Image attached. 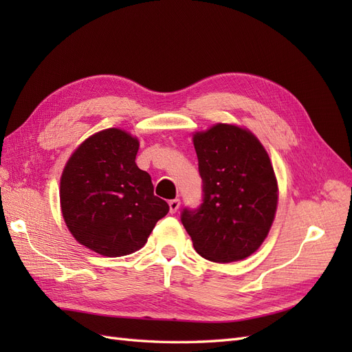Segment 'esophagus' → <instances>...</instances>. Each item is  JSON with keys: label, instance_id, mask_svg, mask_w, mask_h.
Here are the masks:
<instances>
[{"label": "esophagus", "instance_id": "esophagus-1", "mask_svg": "<svg viewBox=\"0 0 352 352\" xmlns=\"http://www.w3.org/2000/svg\"><path fill=\"white\" fill-rule=\"evenodd\" d=\"M168 207H170V212H172V214H175V212L179 210V207H180V199H177V198H175V199H170L168 201Z\"/></svg>", "mask_w": 352, "mask_h": 352}]
</instances>
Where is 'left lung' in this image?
Returning a JSON list of instances; mask_svg holds the SVG:
<instances>
[{"instance_id":"obj_1","label":"left lung","mask_w":352,"mask_h":352,"mask_svg":"<svg viewBox=\"0 0 352 352\" xmlns=\"http://www.w3.org/2000/svg\"><path fill=\"white\" fill-rule=\"evenodd\" d=\"M202 202L180 221L195 251L210 261L247 258L267 236L278 207V182L260 141L238 126L219 123L194 136Z\"/></svg>"}]
</instances>
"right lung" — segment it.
Masks as SVG:
<instances>
[{
  "instance_id": "add662e5",
  "label": "right lung",
  "mask_w": 352,
  "mask_h": 352,
  "mask_svg": "<svg viewBox=\"0 0 352 352\" xmlns=\"http://www.w3.org/2000/svg\"><path fill=\"white\" fill-rule=\"evenodd\" d=\"M140 142L120 129L88 138L60 182L66 225L79 243L105 257L142 248L168 204L154 195L151 176L136 166Z\"/></svg>"
}]
</instances>
